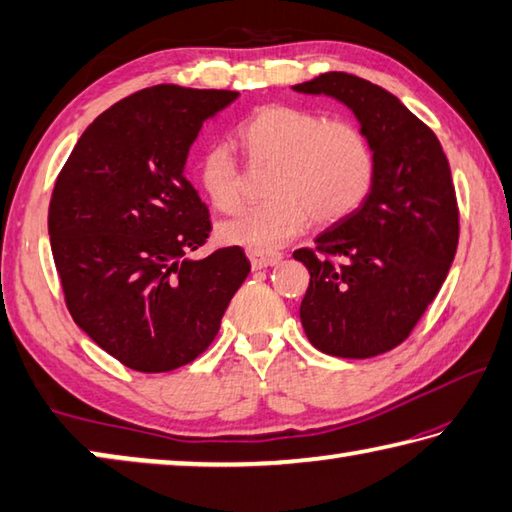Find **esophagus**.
<instances>
[{
  "label": "esophagus",
  "instance_id": "1",
  "mask_svg": "<svg viewBox=\"0 0 512 512\" xmlns=\"http://www.w3.org/2000/svg\"><path fill=\"white\" fill-rule=\"evenodd\" d=\"M250 266L259 271V268H268L282 262V253H266V250H248Z\"/></svg>",
  "mask_w": 512,
  "mask_h": 512
}]
</instances>
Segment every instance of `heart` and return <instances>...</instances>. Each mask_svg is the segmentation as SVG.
Wrapping results in <instances>:
<instances>
[{
	"mask_svg": "<svg viewBox=\"0 0 512 512\" xmlns=\"http://www.w3.org/2000/svg\"><path fill=\"white\" fill-rule=\"evenodd\" d=\"M237 137L253 167H273L266 185L271 201L221 223L225 244L268 253L298 237L311 219L318 225L343 221L375 185V149L348 121H329L307 108L268 106L241 121ZM198 183L219 212L230 214L244 203L239 164L225 144L201 155Z\"/></svg>",
	"mask_w": 512,
	"mask_h": 512,
	"instance_id": "b5f03b06",
	"label": "heart"
}]
</instances>
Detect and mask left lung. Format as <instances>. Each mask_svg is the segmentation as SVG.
<instances>
[{"instance_id":"8db88e82","label":"left lung","mask_w":512,"mask_h":512,"mask_svg":"<svg viewBox=\"0 0 512 512\" xmlns=\"http://www.w3.org/2000/svg\"><path fill=\"white\" fill-rule=\"evenodd\" d=\"M293 90L345 103L377 158L359 210L293 253L309 271L302 327L332 357H377L409 339L454 262L458 205L447 155L395 94L359 76L327 72Z\"/></svg>"}]
</instances>
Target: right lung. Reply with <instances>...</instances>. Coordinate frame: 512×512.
Instances as JSON below:
<instances>
[{
	"mask_svg": "<svg viewBox=\"0 0 512 512\" xmlns=\"http://www.w3.org/2000/svg\"><path fill=\"white\" fill-rule=\"evenodd\" d=\"M237 97L180 85L135 92L85 128L58 173L49 239L65 305L133 370L169 372L203 354L250 273L239 246L187 257L212 232L187 155L205 119Z\"/></svg>",
	"mask_w": 512,
	"mask_h": 512,
	"instance_id": "1",
	"label": "right lung"
}]
</instances>
